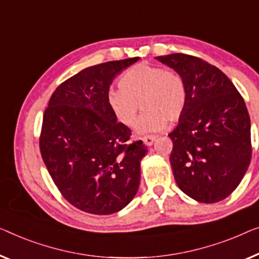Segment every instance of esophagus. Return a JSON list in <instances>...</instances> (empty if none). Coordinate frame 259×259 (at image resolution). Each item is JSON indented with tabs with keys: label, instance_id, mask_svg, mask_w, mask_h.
I'll return each instance as SVG.
<instances>
[{
	"label": "esophagus",
	"instance_id": "obj_1",
	"mask_svg": "<svg viewBox=\"0 0 259 259\" xmlns=\"http://www.w3.org/2000/svg\"><path fill=\"white\" fill-rule=\"evenodd\" d=\"M142 140H143V142H144L145 145L150 146V145H152V143L154 140H156V137L152 136V135H146V136L143 137Z\"/></svg>",
	"mask_w": 259,
	"mask_h": 259
}]
</instances>
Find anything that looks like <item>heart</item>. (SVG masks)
Listing matches in <instances>:
<instances>
[{"label":"heart","instance_id":"obj_1","mask_svg":"<svg viewBox=\"0 0 259 259\" xmlns=\"http://www.w3.org/2000/svg\"><path fill=\"white\" fill-rule=\"evenodd\" d=\"M117 91L107 95L108 107L119 123L136 124L140 106L144 114L137 124L141 134L165 128L183 116L187 105V88L178 72L149 63L131 66L118 80Z\"/></svg>","mask_w":259,"mask_h":259}]
</instances>
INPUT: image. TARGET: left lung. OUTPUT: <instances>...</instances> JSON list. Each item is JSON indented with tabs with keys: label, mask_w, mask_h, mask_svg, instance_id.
I'll use <instances>...</instances> for the list:
<instances>
[{
	"label": "left lung",
	"mask_w": 259,
	"mask_h": 259,
	"mask_svg": "<svg viewBox=\"0 0 259 259\" xmlns=\"http://www.w3.org/2000/svg\"><path fill=\"white\" fill-rule=\"evenodd\" d=\"M183 76L187 105L177 128L169 161L185 194L199 202L226 199L251 161L250 117L240 92L222 71L184 53L156 57Z\"/></svg>",
	"instance_id": "8db88e82"
}]
</instances>
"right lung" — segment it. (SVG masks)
I'll return each instance as SVG.
<instances>
[{"label": "right lung", "mask_w": 259, "mask_h": 259, "mask_svg": "<svg viewBox=\"0 0 259 259\" xmlns=\"http://www.w3.org/2000/svg\"><path fill=\"white\" fill-rule=\"evenodd\" d=\"M138 57L107 61L76 73L56 88L44 111L39 149L53 183L67 201L90 214L124 208L140 186L142 141L108 107L110 83Z\"/></svg>", "instance_id": "1"}]
</instances>
